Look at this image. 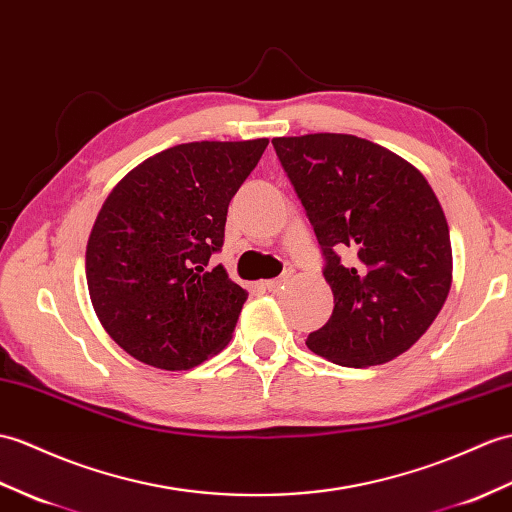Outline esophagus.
Instances as JSON below:
<instances>
[{
    "label": "esophagus",
    "instance_id": "1",
    "mask_svg": "<svg viewBox=\"0 0 512 512\" xmlns=\"http://www.w3.org/2000/svg\"><path fill=\"white\" fill-rule=\"evenodd\" d=\"M292 275H294V272H292V270H285L281 277H277V279H270V281H266V283H264V288H266V290H270V292H279V290H283V285H285V283H290Z\"/></svg>",
    "mask_w": 512,
    "mask_h": 512
}]
</instances>
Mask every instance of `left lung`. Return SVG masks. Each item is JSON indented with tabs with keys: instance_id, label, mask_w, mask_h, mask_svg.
Segmentation results:
<instances>
[{
	"instance_id": "8db88e82",
	"label": "left lung",
	"mask_w": 512,
	"mask_h": 512,
	"mask_svg": "<svg viewBox=\"0 0 512 512\" xmlns=\"http://www.w3.org/2000/svg\"><path fill=\"white\" fill-rule=\"evenodd\" d=\"M323 253L334 312L305 344L340 366L395 360L441 312L451 240L425 176L353 135L272 139Z\"/></svg>"
}]
</instances>
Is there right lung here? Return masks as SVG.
<instances>
[{"label":"right lung","instance_id":"obj_1","mask_svg":"<svg viewBox=\"0 0 512 512\" xmlns=\"http://www.w3.org/2000/svg\"><path fill=\"white\" fill-rule=\"evenodd\" d=\"M266 146H174L104 200L87 244V285L102 327L135 360L187 371L231 340L248 292L211 257L222 251L229 202Z\"/></svg>","mask_w":512,"mask_h":512}]
</instances>
